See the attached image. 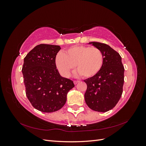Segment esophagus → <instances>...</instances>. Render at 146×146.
I'll return each mask as SVG.
<instances>
[{
    "instance_id": "obj_1",
    "label": "esophagus",
    "mask_w": 146,
    "mask_h": 146,
    "mask_svg": "<svg viewBox=\"0 0 146 146\" xmlns=\"http://www.w3.org/2000/svg\"><path fill=\"white\" fill-rule=\"evenodd\" d=\"M79 82H80V81H78V80H74V85H77V84L78 83H79Z\"/></svg>"
}]
</instances>
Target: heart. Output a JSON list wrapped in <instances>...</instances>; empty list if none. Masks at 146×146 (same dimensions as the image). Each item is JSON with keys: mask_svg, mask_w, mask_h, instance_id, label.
<instances>
[{"mask_svg": "<svg viewBox=\"0 0 146 146\" xmlns=\"http://www.w3.org/2000/svg\"><path fill=\"white\" fill-rule=\"evenodd\" d=\"M104 56L98 48L84 46H75L64 53L59 52L55 57V64L60 73L69 77L75 66L76 75L85 78L94 76L103 64Z\"/></svg>", "mask_w": 146, "mask_h": 146, "instance_id": "obj_1", "label": "heart"}]
</instances>
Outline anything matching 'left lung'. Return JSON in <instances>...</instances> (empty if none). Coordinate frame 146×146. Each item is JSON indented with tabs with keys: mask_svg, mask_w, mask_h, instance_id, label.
Returning a JSON list of instances; mask_svg holds the SVG:
<instances>
[{
	"mask_svg": "<svg viewBox=\"0 0 146 146\" xmlns=\"http://www.w3.org/2000/svg\"><path fill=\"white\" fill-rule=\"evenodd\" d=\"M89 44L102 52L104 61L98 74L84 80L87 85L85 102L94 111L107 112L115 107L122 96L124 68L120 55L108 45L98 42Z\"/></svg>",
	"mask_w": 146,
	"mask_h": 146,
	"instance_id": "left-lung-1",
	"label": "left lung"
}]
</instances>
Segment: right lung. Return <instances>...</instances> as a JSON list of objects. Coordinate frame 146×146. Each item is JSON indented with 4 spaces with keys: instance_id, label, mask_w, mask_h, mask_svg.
<instances>
[{
    "instance_id": "obj_1",
    "label": "right lung",
    "mask_w": 146,
    "mask_h": 146,
    "mask_svg": "<svg viewBox=\"0 0 146 146\" xmlns=\"http://www.w3.org/2000/svg\"><path fill=\"white\" fill-rule=\"evenodd\" d=\"M59 46H35L26 55L22 69L25 93L33 107L44 113L62 108L68 92L74 87L72 80L60 76L55 64Z\"/></svg>"
}]
</instances>
